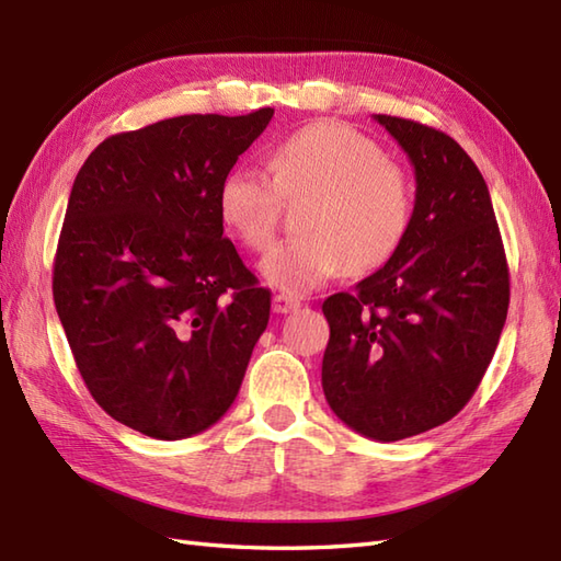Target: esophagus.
Wrapping results in <instances>:
<instances>
[{
	"label": "esophagus",
	"instance_id": "1",
	"mask_svg": "<svg viewBox=\"0 0 561 561\" xmlns=\"http://www.w3.org/2000/svg\"><path fill=\"white\" fill-rule=\"evenodd\" d=\"M299 306H301V301L294 299V296H289V294H274V299H272V311L279 313V316L291 313Z\"/></svg>",
	"mask_w": 561,
	"mask_h": 561
}]
</instances>
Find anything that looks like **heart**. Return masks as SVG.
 Here are the masks:
<instances>
[{"instance_id": "b5f03b06", "label": "heart", "mask_w": 561, "mask_h": 561, "mask_svg": "<svg viewBox=\"0 0 561 561\" xmlns=\"http://www.w3.org/2000/svg\"><path fill=\"white\" fill-rule=\"evenodd\" d=\"M270 172L233 165L221 178L219 217L253 253L277 241L284 199L308 202L301 238L262 260L260 274L282 294L304 296L344 270H376L398 253L414 219V187L374 139L354 127L323 121L279 139Z\"/></svg>"}]
</instances>
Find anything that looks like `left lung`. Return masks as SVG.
<instances>
[{"label": "left lung", "mask_w": 561, "mask_h": 561, "mask_svg": "<svg viewBox=\"0 0 561 561\" xmlns=\"http://www.w3.org/2000/svg\"><path fill=\"white\" fill-rule=\"evenodd\" d=\"M414 165L400 250L323 304L325 400L354 432L400 440L453 420L490 366L508 311V265L484 178L456 139L376 115Z\"/></svg>", "instance_id": "left-lung-1"}]
</instances>
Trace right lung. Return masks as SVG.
<instances>
[{"label":"right lung","instance_id":"right-lung-1","mask_svg":"<svg viewBox=\"0 0 561 561\" xmlns=\"http://www.w3.org/2000/svg\"><path fill=\"white\" fill-rule=\"evenodd\" d=\"M181 115L113 135L71 185L53 296L89 392L151 438L205 432L231 408L270 320L224 238L221 178L272 121Z\"/></svg>","mask_w":561,"mask_h":561}]
</instances>
